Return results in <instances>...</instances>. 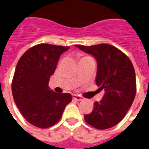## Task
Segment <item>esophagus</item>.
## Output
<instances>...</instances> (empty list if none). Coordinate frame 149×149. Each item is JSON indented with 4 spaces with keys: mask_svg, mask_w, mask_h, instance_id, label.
<instances>
[{
    "mask_svg": "<svg viewBox=\"0 0 149 149\" xmlns=\"http://www.w3.org/2000/svg\"><path fill=\"white\" fill-rule=\"evenodd\" d=\"M73 99L74 100H76V101H81V100H84L83 97H81V96L77 95H73Z\"/></svg>",
    "mask_w": 149,
    "mask_h": 149,
    "instance_id": "obj_1",
    "label": "esophagus"
}]
</instances>
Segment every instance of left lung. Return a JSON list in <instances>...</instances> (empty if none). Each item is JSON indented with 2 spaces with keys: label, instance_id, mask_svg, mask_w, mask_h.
<instances>
[{
  "label": "left lung",
  "instance_id": "8db88e82",
  "mask_svg": "<svg viewBox=\"0 0 149 149\" xmlns=\"http://www.w3.org/2000/svg\"><path fill=\"white\" fill-rule=\"evenodd\" d=\"M76 47L92 54L97 60L96 84L104 90L102 100L84 115L86 123L97 129L112 128L119 123L131 107L136 95L134 65L126 54L108 44Z\"/></svg>",
  "mask_w": 149,
  "mask_h": 149
}]
</instances>
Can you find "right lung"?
<instances>
[{
	"label": "right lung",
	"mask_w": 149,
	"mask_h": 149,
	"mask_svg": "<svg viewBox=\"0 0 149 149\" xmlns=\"http://www.w3.org/2000/svg\"><path fill=\"white\" fill-rule=\"evenodd\" d=\"M69 48L39 44L27 49L17 63L11 84L12 95L23 117L36 127L53 126L71 102L70 94H57L49 87L60 54Z\"/></svg>",
	"instance_id": "obj_1"
}]
</instances>
